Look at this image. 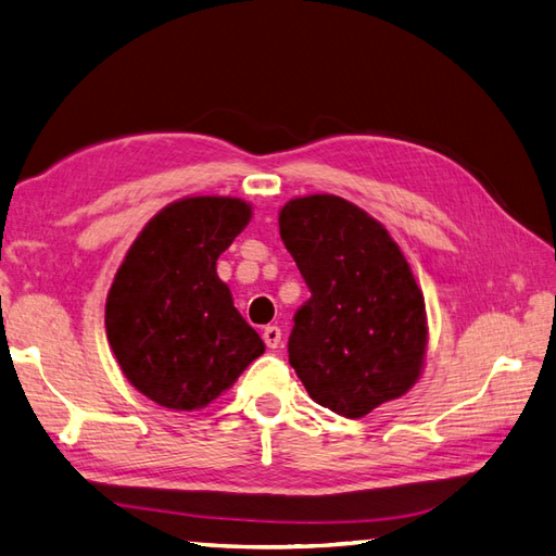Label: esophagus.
I'll use <instances>...</instances> for the list:
<instances>
[{
	"label": "esophagus",
	"mask_w": 556,
	"mask_h": 556,
	"mask_svg": "<svg viewBox=\"0 0 556 556\" xmlns=\"http://www.w3.org/2000/svg\"><path fill=\"white\" fill-rule=\"evenodd\" d=\"M263 340H265V345L269 350L279 348V343H281V329H279V326H265V329H263Z\"/></svg>",
	"instance_id": "esophagus-1"
}]
</instances>
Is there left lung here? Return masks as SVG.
I'll return each mask as SVG.
<instances>
[{
    "mask_svg": "<svg viewBox=\"0 0 556 556\" xmlns=\"http://www.w3.org/2000/svg\"><path fill=\"white\" fill-rule=\"evenodd\" d=\"M279 235L312 298L295 312L289 362L317 404L364 418L420 380L427 312L386 225L336 194L279 211Z\"/></svg>",
    "mask_w": 556,
    "mask_h": 556,
    "instance_id": "obj_1",
    "label": "left lung"
}]
</instances>
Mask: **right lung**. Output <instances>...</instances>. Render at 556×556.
Wrapping results in <instances>:
<instances>
[{"label": "right lung", "mask_w": 556, "mask_h": 556, "mask_svg": "<svg viewBox=\"0 0 556 556\" xmlns=\"http://www.w3.org/2000/svg\"><path fill=\"white\" fill-rule=\"evenodd\" d=\"M251 216L244 199L182 197L126 251L105 303L108 343L124 378L154 404L204 408L265 352L216 273Z\"/></svg>", "instance_id": "add662e5"}]
</instances>
